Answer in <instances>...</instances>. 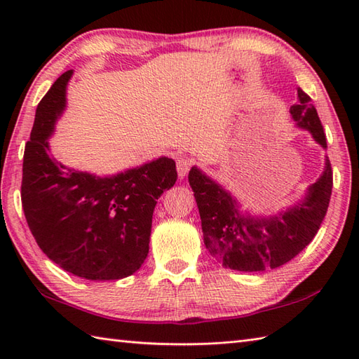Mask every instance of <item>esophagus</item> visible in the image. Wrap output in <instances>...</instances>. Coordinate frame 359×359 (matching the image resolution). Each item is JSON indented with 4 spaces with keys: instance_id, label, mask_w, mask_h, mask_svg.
Segmentation results:
<instances>
[{
    "instance_id": "esophagus-1",
    "label": "esophagus",
    "mask_w": 359,
    "mask_h": 359,
    "mask_svg": "<svg viewBox=\"0 0 359 359\" xmlns=\"http://www.w3.org/2000/svg\"><path fill=\"white\" fill-rule=\"evenodd\" d=\"M193 165V160L188 157H180L177 160V172H179V179H185V175L188 174L189 168Z\"/></svg>"
}]
</instances>
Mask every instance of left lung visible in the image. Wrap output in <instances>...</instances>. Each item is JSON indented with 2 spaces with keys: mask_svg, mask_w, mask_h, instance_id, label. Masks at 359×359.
<instances>
[{
  "mask_svg": "<svg viewBox=\"0 0 359 359\" xmlns=\"http://www.w3.org/2000/svg\"><path fill=\"white\" fill-rule=\"evenodd\" d=\"M299 104L290 108L297 128L306 129L327 149L324 128L310 97L297 88ZM199 208L203 243L210 255L225 269L265 271L287 264L315 238L329 208L333 172L329 157L319 179L299 201L273 215H251L241 210V202L201 168L188 174Z\"/></svg>",
  "mask_w": 359,
  "mask_h": 359,
  "instance_id": "obj_1",
  "label": "left lung"
}]
</instances>
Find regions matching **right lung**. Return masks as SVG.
<instances>
[{"mask_svg":"<svg viewBox=\"0 0 359 359\" xmlns=\"http://www.w3.org/2000/svg\"><path fill=\"white\" fill-rule=\"evenodd\" d=\"M72 74L58 77L36 106L22 160V210L38 247L60 269L89 280L123 279L148 256L152 212L177 180L175 162L162 156L97 175L50 157L49 139L66 109Z\"/></svg>","mask_w":359,"mask_h":359,"instance_id":"right-lung-1","label":"right lung"}]
</instances>
